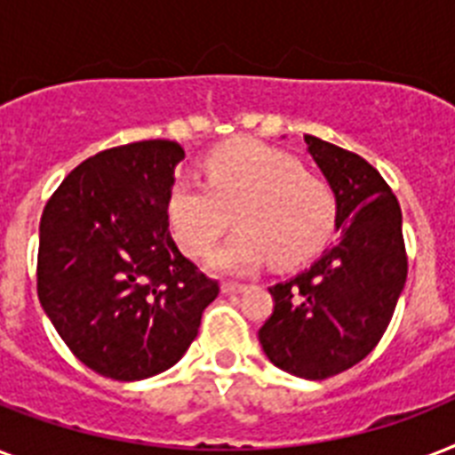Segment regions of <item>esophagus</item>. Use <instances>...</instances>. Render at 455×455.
I'll return each mask as SVG.
<instances>
[{
    "label": "esophagus",
    "instance_id": "34e87169",
    "mask_svg": "<svg viewBox=\"0 0 455 455\" xmlns=\"http://www.w3.org/2000/svg\"><path fill=\"white\" fill-rule=\"evenodd\" d=\"M248 288L245 283H235V281H224L221 283V292H227V295H231V292H243Z\"/></svg>",
    "mask_w": 455,
    "mask_h": 455
}]
</instances>
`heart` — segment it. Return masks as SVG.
<instances>
[{"mask_svg":"<svg viewBox=\"0 0 455 455\" xmlns=\"http://www.w3.org/2000/svg\"><path fill=\"white\" fill-rule=\"evenodd\" d=\"M205 184L177 179L167 196V220L179 248L188 257L212 252L235 220L212 267L241 274L274 259L292 267L321 250L338 212L335 193L298 157L257 141L234 139L205 157Z\"/></svg>","mask_w":455,"mask_h":455,"instance_id":"heart-1","label":"heart"}]
</instances>
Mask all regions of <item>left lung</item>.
I'll return each instance as SVG.
<instances>
[{
  "label": "left lung",
  "instance_id": "obj_1",
  "mask_svg": "<svg viewBox=\"0 0 455 455\" xmlns=\"http://www.w3.org/2000/svg\"><path fill=\"white\" fill-rule=\"evenodd\" d=\"M338 200V243L309 269L271 285L259 342L274 366L325 380L356 366L387 331L409 274L402 207L363 157L304 137Z\"/></svg>",
  "mask_w": 455,
  "mask_h": 455
}]
</instances>
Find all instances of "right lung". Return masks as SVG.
Masks as SVG:
<instances>
[{
	"label": "right lung",
	"mask_w": 455,
	"mask_h": 455,
	"mask_svg": "<svg viewBox=\"0 0 455 455\" xmlns=\"http://www.w3.org/2000/svg\"><path fill=\"white\" fill-rule=\"evenodd\" d=\"M177 141L96 153L68 174L39 221L37 295L68 349L113 380L174 366L220 283L179 252L167 196Z\"/></svg>",
	"instance_id": "obj_1"
}]
</instances>
